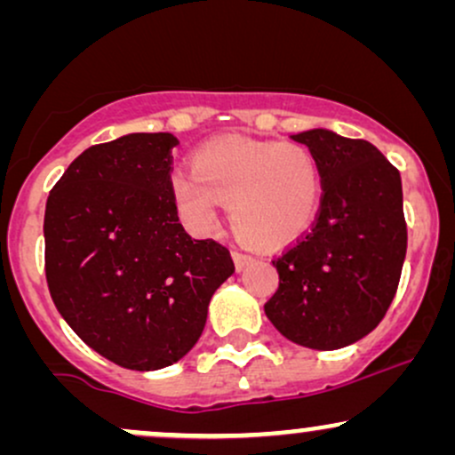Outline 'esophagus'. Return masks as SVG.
<instances>
[{
    "instance_id": "obj_1",
    "label": "esophagus",
    "mask_w": 455,
    "mask_h": 455,
    "mask_svg": "<svg viewBox=\"0 0 455 455\" xmlns=\"http://www.w3.org/2000/svg\"><path fill=\"white\" fill-rule=\"evenodd\" d=\"M233 259H235V267H237V269H243L245 265L252 263V254L242 252V250H235V252H233Z\"/></svg>"
}]
</instances>
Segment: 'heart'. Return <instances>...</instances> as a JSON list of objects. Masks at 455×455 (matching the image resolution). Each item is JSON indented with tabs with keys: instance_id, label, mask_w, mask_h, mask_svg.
Returning a JSON list of instances; mask_svg holds the SVG:
<instances>
[{
	"instance_id": "obj_1",
	"label": "heart",
	"mask_w": 455,
	"mask_h": 455,
	"mask_svg": "<svg viewBox=\"0 0 455 455\" xmlns=\"http://www.w3.org/2000/svg\"><path fill=\"white\" fill-rule=\"evenodd\" d=\"M171 188L192 227H213L220 203H228L237 237L274 248L293 242L315 222L323 169L301 143L218 139L196 151L192 169L175 171Z\"/></svg>"
}]
</instances>
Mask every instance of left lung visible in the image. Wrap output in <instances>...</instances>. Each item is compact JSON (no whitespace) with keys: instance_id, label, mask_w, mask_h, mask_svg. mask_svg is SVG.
<instances>
[{"instance_id":"1","label":"left lung","mask_w":455,"mask_h":455,"mask_svg":"<svg viewBox=\"0 0 455 455\" xmlns=\"http://www.w3.org/2000/svg\"><path fill=\"white\" fill-rule=\"evenodd\" d=\"M323 169L321 207L271 263L278 291L265 315L291 342L333 351L362 340L394 301L406 257L398 169L372 143L331 130L293 134Z\"/></svg>"}]
</instances>
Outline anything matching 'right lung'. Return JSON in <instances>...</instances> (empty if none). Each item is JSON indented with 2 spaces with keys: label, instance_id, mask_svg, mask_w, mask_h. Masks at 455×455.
<instances>
[{
  "label": "right lung",
  "instance_id": "obj_1",
  "mask_svg": "<svg viewBox=\"0 0 455 455\" xmlns=\"http://www.w3.org/2000/svg\"><path fill=\"white\" fill-rule=\"evenodd\" d=\"M175 145L169 132L92 145L46 201L44 271L57 310L87 347L130 370L180 362L235 271L227 245L181 227Z\"/></svg>",
  "mask_w": 455,
  "mask_h": 455
}]
</instances>
